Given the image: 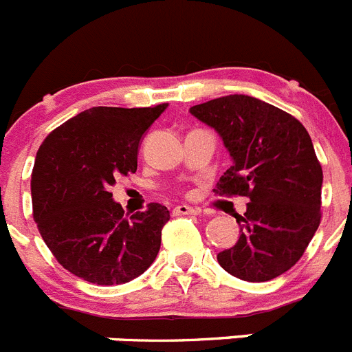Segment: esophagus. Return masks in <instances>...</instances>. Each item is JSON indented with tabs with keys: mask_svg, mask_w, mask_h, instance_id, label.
Here are the masks:
<instances>
[{
	"mask_svg": "<svg viewBox=\"0 0 352 352\" xmlns=\"http://www.w3.org/2000/svg\"><path fill=\"white\" fill-rule=\"evenodd\" d=\"M174 214H195L197 213V210H194V208L186 206V204H178V206H174L173 210Z\"/></svg>",
	"mask_w": 352,
	"mask_h": 352,
	"instance_id": "esophagus-1",
	"label": "esophagus"
}]
</instances>
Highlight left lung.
Instances as JSON below:
<instances>
[{"label": "left lung", "instance_id": "8db88e82", "mask_svg": "<svg viewBox=\"0 0 352 352\" xmlns=\"http://www.w3.org/2000/svg\"><path fill=\"white\" fill-rule=\"evenodd\" d=\"M217 130L232 166L214 194L245 195L236 217L239 238L217 256L236 278L266 282L291 270L321 223L322 169L309 132L282 109L248 95H227L190 107Z\"/></svg>", "mask_w": 352, "mask_h": 352}]
</instances>
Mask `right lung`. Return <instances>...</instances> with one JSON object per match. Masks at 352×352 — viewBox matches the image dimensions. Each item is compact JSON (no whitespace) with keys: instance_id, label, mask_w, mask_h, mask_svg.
<instances>
[{"instance_id":"add662e5","label":"right lung","mask_w":352,"mask_h":352,"mask_svg":"<svg viewBox=\"0 0 352 352\" xmlns=\"http://www.w3.org/2000/svg\"><path fill=\"white\" fill-rule=\"evenodd\" d=\"M91 107L49 133L31 173L33 217L58 263L96 285L138 278L160 250L169 210L151 203L125 217L113 201L116 178L138 170L142 135L166 111Z\"/></svg>"}]
</instances>
